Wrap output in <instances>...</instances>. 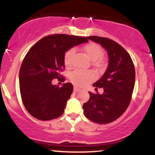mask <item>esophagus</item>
<instances>
[{"label":"esophagus","instance_id":"esophagus-1","mask_svg":"<svg viewBox=\"0 0 155 155\" xmlns=\"http://www.w3.org/2000/svg\"><path fill=\"white\" fill-rule=\"evenodd\" d=\"M80 90H81V89H80L79 87H78L77 86H74V92H77L80 91Z\"/></svg>","mask_w":155,"mask_h":155}]
</instances>
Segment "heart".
Returning <instances> with one entry per match:
<instances>
[{
    "label": "heart",
    "mask_w": 155,
    "mask_h": 155,
    "mask_svg": "<svg viewBox=\"0 0 155 155\" xmlns=\"http://www.w3.org/2000/svg\"><path fill=\"white\" fill-rule=\"evenodd\" d=\"M84 51L90 59L93 62V65L97 68H102L104 65V61L101 58L104 54V49L99 44L95 43H90L84 47ZM75 54V49H70L65 51L63 57V61L65 65L70 68L73 65V60ZM70 79L74 84L83 86L93 81L95 79V74L90 70H76L71 74Z\"/></svg>",
    "instance_id": "b5f03b06"
}]
</instances>
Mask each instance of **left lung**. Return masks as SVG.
I'll list each match as a JSON object with an SVG mask.
<instances>
[{"instance_id": "1", "label": "left lung", "mask_w": 155, "mask_h": 155, "mask_svg": "<svg viewBox=\"0 0 155 155\" xmlns=\"http://www.w3.org/2000/svg\"><path fill=\"white\" fill-rule=\"evenodd\" d=\"M87 38L106 49L109 61L105 74L93 84L96 89L104 88V93L89 92L84 114L97 124L111 123L123 114L131 101L136 79L134 64L128 52L114 41L95 35Z\"/></svg>"}]
</instances>
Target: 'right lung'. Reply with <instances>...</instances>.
I'll use <instances>...</instances> for the list:
<instances>
[{"mask_svg": "<svg viewBox=\"0 0 155 155\" xmlns=\"http://www.w3.org/2000/svg\"><path fill=\"white\" fill-rule=\"evenodd\" d=\"M88 39L77 35H47L32 47L24 58L19 70V90L27 111L40 120H51L63 114L74 87L51 84L52 79L64 82L65 51Z\"/></svg>", "mask_w": 155, "mask_h": 155, "instance_id": "obj_1", "label": "right lung"}]
</instances>
